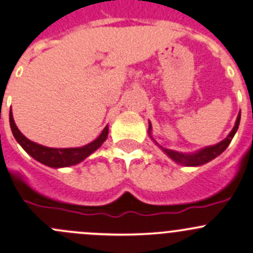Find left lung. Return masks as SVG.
I'll return each mask as SVG.
<instances>
[{"label":"left lung","instance_id":"left-lung-1","mask_svg":"<svg viewBox=\"0 0 253 253\" xmlns=\"http://www.w3.org/2000/svg\"><path fill=\"white\" fill-rule=\"evenodd\" d=\"M240 117H241V112H239L238 118H236V122H235V126H234L233 129H231V131L229 132V135L225 137V139L222 140L220 142H218V144L207 146V147H204L201 148V150L195 151V152H191V153H185V152H179V151L169 150V148L163 147V146H161L158 142H156V140L152 137V132H151L152 131V124H151V122H148V136L153 140V142H155V144L157 145L158 147H160L161 150H162L163 152L170 158V160H173L174 162L178 163V165H181L184 167H199L211 162V161L214 160L215 157H218L220 153H223L224 151L226 150V147H228L229 144L231 142V140H233L235 132L238 131L239 124H240Z\"/></svg>","mask_w":253,"mask_h":253}]
</instances>
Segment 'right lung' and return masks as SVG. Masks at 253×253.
I'll use <instances>...</instances> for the list:
<instances>
[{
	"instance_id": "add662e5",
	"label": "right lung",
	"mask_w": 253,
	"mask_h": 253,
	"mask_svg": "<svg viewBox=\"0 0 253 253\" xmlns=\"http://www.w3.org/2000/svg\"><path fill=\"white\" fill-rule=\"evenodd\" d=\"M9 124L12 134L17 142L23 147V150L31 156L34 160L38 162L42 163V165L51 167V168H64V167L75 166L78 163L83 162L85 158L88 157L91 153L95 152L97 148L101 147V145L107 140L108 136V126H106L105 129L102 130L98 137H96L93 141L90 144L80 146V147H69V148H54L47 147L36 142L31 141V140L25 137L24 135L20 132L18 126H15L14 119H13L12 109L9 111Z\"/></svg>"
}]
</instances>
